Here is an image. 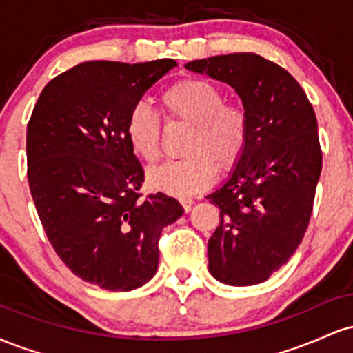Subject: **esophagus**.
Instances as JSON below:
<instances>
[{
    "mask_svg": "<svg viewBox=\"0 0 353 353\" xmlns=\"http://www.w3.org/2000/svg\"><path fill=\"white\" fill-rule=\"evenodd\" d=\"M179 202H181V205H182V208H184L185 212H189V210L192 209V204H194V201H192V199H189V197H181Z\"/></svg>",
    "mask_w": 353,
    "mask_h": 353,
    "instance_id": "1",
    "label": "esophagus"
}]
</instances>
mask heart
<instances>
[{
  "label": "heart",
  "mask_w": 353,
  "mask_h": 353,
  "mask_svg": "<svg viewBox=\"0 0 353 353\" xmlns=\"http://www.w3.org/2000/svg\"><path fill=\"white\" fill-rule=\"evenodd\" d=\"M169 119L190 125L181 161L149 171L152 188L171 196H192L212 184L216 168H234L249 141V114L241 104L225 103L224 92L204 79H182L161 94ZM129 144L148 163L161 156V121L148 103H137L125 123Z\"/></svg>",
  "instance_id": "b5f03b06"
}]
</instances>
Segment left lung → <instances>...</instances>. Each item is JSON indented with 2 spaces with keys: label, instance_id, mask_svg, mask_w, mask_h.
<instances>
[{
  "label": "left lung",
  "instance_id": "left-lung-1",
  "mask_svg": "<svg viewBox=\"0 0 353 353\" xmlns=\"http://www.w3.org/2000/svg\"><path fill=\"white\" fill-rule=\"evenodd\" d=\"M185 70L236 89L249 114L245 151L208 199L221 209L209 272L228 285L265 282L302 242L322 171L317 117L301 84L254 52L190 61Z\"/></svg>",
  "mask_w": 353,
  "mask_h": 353
}]
</instances>
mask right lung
Instances as JSON below:
<instances>
[{
    "label": "right lung",
    "instance_id": "1",
    "mask_svg": "<svg viewBox=\"0 0 353 353\" xmlns=\"http://www.w3.org/2000/svg\"><path fill=\"white\" fill-rule=\"evenodd\" d=\"M174 59L88 61L44 86L26 132L28 182L52 249L72 274L128 292L151 281L159 237L184 209L143 199L144 169L125 136L131 109Z\"/></svg>",
    "mask_w": 353,
    "mask_h": 353
}]
</instances>
